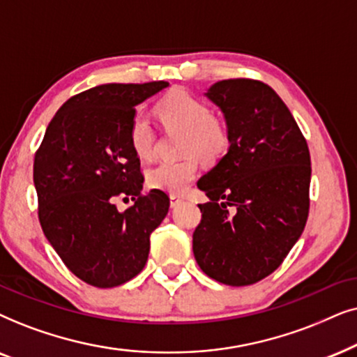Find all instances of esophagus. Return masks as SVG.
Wrapping results in <instances>:
<instances>
[{"label":"esophagus","instance_id":"1","mask_svg":"<svg viewBox=\"0 0 357 357\" xmlns=\"http://www.w3.org/2000/svg\"><path fill=\"white\" fill-rule=\"evenodd\" d=\"M183 201H184V196H181V194H171L169 196L171 207H178Z\"/></svg>","mask_w":357,"mask_h":357}]
</instances>
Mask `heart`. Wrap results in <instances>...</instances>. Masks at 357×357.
<instances>
[{"instance_id": "heart-1", "label": "heart", "mask_w": 357, "mask_h": 357, "mask_svg": "<svg viewBox=\"0 0 357 357\" xmlns=\"http://www.w3.org/2000/svg\"><path fill=\"white\" fill-rule=\"evenodd\" d=\"M156 114L166 127L183 130L181 160L160 161L146 173L150 188L166 192H183L199 171L197 155L213 161L225 153L230 134L223 119L211 114L201 99L184 89H174L156 104ZM129 144L139 158H150L155 151V130L144 114H135L129 126Z\"/></svg>"}]
</instances>
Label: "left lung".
I'll list each match as a JSON object with an SVG mask.
<instances>
[{
    "label": "left lung",
    "instance_id": "left-lung-1",
    "mask_svg": "<svg viewBox=\"0 0 357 357\" xmlns=\"http://www.w3.org/2000/svg\"><path fill=\"white\" fill-rule=\"evenodd\" d=\"M206 96L225 117L230 146L199 179L208 202L192 235L199 268L227 286L274 273L305 228L310 151L296 119L268 84L222 79Z\"/></svg>",
    "mask_w": 357,
    "mask_h": 357
}]
</instances>
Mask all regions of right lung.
I'll use <instances>...</instances> for the list:
<instances>
[{"label":"right lung","instance_id":"right-lung-1","mask_svg":"<svg viewBox=\"0 0 357 357\" xmlns=\"http://www.w3.org/2000/svg\"><path fill=\"white\" fill-rule=\"evenodd\" d=\"M168 86L109 83L70 98L47 127L34 158L44 235L66 268L94 287H116L145 268L150 235L169 197L142 194L140 160L129 144L135 106ZM130 195L135 206L115 207Z\"/></svg>","mask_w":357,"mask_h":357}]
</instances>
